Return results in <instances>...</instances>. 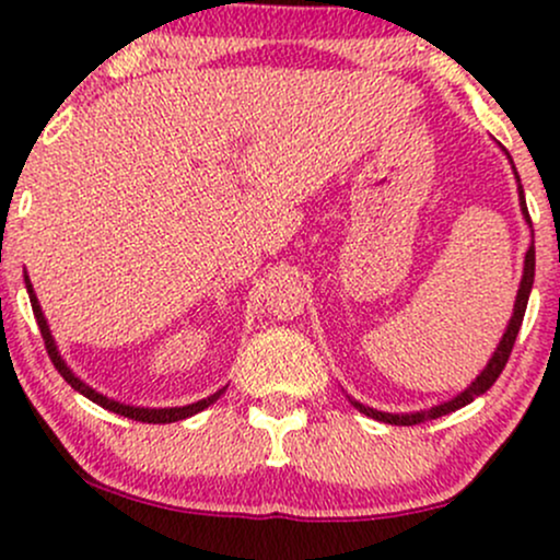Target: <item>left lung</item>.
<instances>
[{
  "mask_svg": "<svg viewBox=\"0 0 560 560\" xmlns=\"http://www.w3.org/2000/svg\"><path fill=\"white\" fill-rule=\"evenodd\" d=\"M518 201H522V212L524 217L529 220V212H527V201H524V190L518 186ZM532 282H535V241H532L529 252H527V259H524V278H522V285H518V295H516V304H514V317L509 322V330H505L501 346H498V351L492 353L490 364L485 366L482 374L471 383L462 396H456L448 404H440L435 409L430 411H417V413H385V411H374L370 406H361L359 400H351L353 406L361 413H366V417L377 419V422H385V424H398V427H409V424H419V422H430V419H438V417H445V413L462 409V406L471 404V400L482 396V393H488L492 383H495L498 377H501V372L505 370V361H509L511 351H514V343H516V335H518V327H522V319H524V312H527V301H529V291H532Z\"/></svg>",
  "mask_w": 560,
  "mask_h": 560,
  "instance_id": "left-lung-1",
  "label": "left lung"
}]
</instances>
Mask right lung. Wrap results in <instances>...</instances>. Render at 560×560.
I'll return each instance as SVG.
<instances>
[{
	"label": "right lung",
	"instance_id": "obj_1",
	"mask_svg": "<svg viewBox=\"0 0 560 560\" xmlns=\"http://www.w3.org/2000/svg\"><path fill=\"white\" fill-rule=\"evenodd\" d=\"M25 288H28V295H31V306H33V317H36V322H38V330H42V338H44L46 353H49V359H51V364H55V370H57L59 374H62V377H65V383H68L70 387H75V390L81 393V396H85V398H89V400H94V404L102 406V409H107V411H115V413H120V417L136 419V422H149V424H170V422H177V419L194 417V413L203 411V409H207V406H212L214 400L222 396V390H220V393H214V396H209V398L199 400V404H188V406H180V409H177V406H175V409H136V406H122V404H117V400H109L107 396H98L96 390H91L89 385L81 383V380H78L75 374H72V372L68 370V366H65V361L59 359V353H57V346H55V340H51L49 325H46V319H44V314H42V306H38V299H36V295H33V288H31L28 278H25Z\"/></svg>",
	"mask_w": 560,
	"mask_h": 560
}]
</instances>
